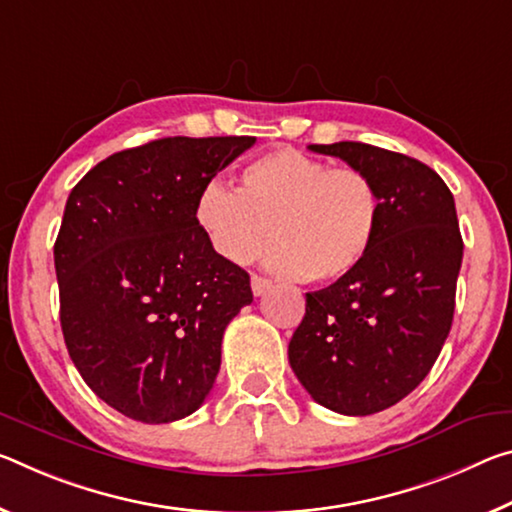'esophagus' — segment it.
I'll return each mask as SVG.
<instances>
[{
	"mask_svg": "<svg viewBox=\"0 0 512 512\" xmlns=\"http://www.w3.org/2000/svg\"><path fill=\"white\" fill-rule=\"evenodd\" d=\"M250 285H253V294L255 296H262L264 291L271 289V280L262 278V275H253V278H250Z\"/></svg>",
	"mask_w": 512,
	"mask_h": 512,
	"instance_id": "34e87169",
	"label": "esophagus"
}]
</instances>
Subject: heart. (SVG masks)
Listing matches in <instances>:
<instances>
[{
    "instance_id": "obj_1",
    "label": "heart",
    "mask_w": 512,
    "mask_h": 512,
    "mask_svg": "<svg viewBox=\"0 0 512 512\" xmlns=\"http://www.w3.org/2000/svg\"><path fill=\"white\" fill-rule=\"evenodd\" d=\"M196 221L227 262L246 266L278 241L273 271L326 285L367 259L380 225V191L360 168H330L296 148H278L241 170L239 191L218 177L202 184Z\"/></svg>"
}]
</instances>
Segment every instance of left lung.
Here are the masks:
<instances>
[{"instance_id":"1","label":"left lung","mask_w":512,"mask_h":512,"mask_svg":"<svg viewBox=\"0 0 512 512\" xmlns=\"http://www.w3.org/2000/svg\"><path fill=\"white\" fill-rule=\"evenodd\" d=\"M371 175L380 225L358 271L305 294L289 364L312 399L364 417L428 376L456 310L462 237L456 202L433 168L369 143L310 145Z\"/></svg>"}]
</instances>
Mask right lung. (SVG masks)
I'll return each mask as SVG.
<instances>
[{"mask_svg": "<svg viewBox=\"0 0 512 512\" xmlns=\"http://www.w3.org/2000/svg\"><path fill=\"white\" fill-rule=\"evenodd\" d=\"M250 145L255 136L150 141L111 154L70 191L54 243L63 339L120 415L168 424L214 387L223 332L253 291L209 246L196 198Z\"/></svg>", "mask_w": 512, "mask_h": 512, "instance_id": "add662e5", "label": "right lung"}]
</instances>
